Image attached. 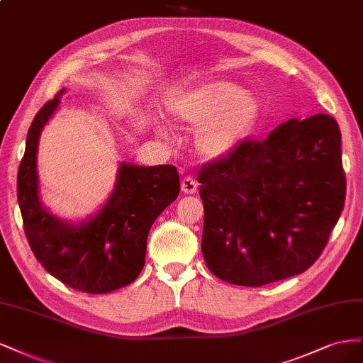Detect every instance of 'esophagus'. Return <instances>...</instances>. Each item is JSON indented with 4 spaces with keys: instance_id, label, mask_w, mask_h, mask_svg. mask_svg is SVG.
Here are the masks:
<instances>
[{
    "instance_id": "34e87169",
    "label": "esophagus",
    "mask_w": 363,
    "mask_h": 363,
    "mask_svg": "<svg viewBox=\"0 0 363 363\" xmlns=\"http://www.w3.org/2000/svg\"><path fill=\"white\" fill-rule=\"evenodd\" d=\"M181 190L185 193V194H193L196 193L197 190V182L194 181L193 177H185L181 182Z\"/></svg>"
}]
</instances>
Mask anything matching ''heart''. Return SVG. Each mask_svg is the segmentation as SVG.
I'll return each instance as SVG.
<instances>
[{"label":"heart","mask_w":363,"mask_h":363,"mask_svg":"<svg viewBox=\"0 0 363 363\" xmlns=\"http://www.w3.org/2000/svg\"><path fill=\"white\" fill-rule=\"evenodd\" d=\"M170 111L177 121L199 126L197 146L206 157H221L249 133L259 104L232 81L211 79L178 95Z\"/></svg>","instance_id":"obj_1"}]
</instances>
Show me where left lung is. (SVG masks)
Wrapping results in <instances>:
<instances>
[{"mask_svg": "<svg viewBox=\"0 0 363 363\" xmlns=\"http://www.w3.org/2000/svg\"><path fill=\"white\" fill-rule=\"evenodd\" d=\"M197 182L209 272L241 286L300 274L320 258L342 213L341 131L329 114L291 119L208 162Z\"/></svg>", "mask_w": 363, "mask_h": 363, "instance_id": "8db88e82", "label": "left lung"}]
</instances>
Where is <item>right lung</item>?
Listing matches in <instances>:
<instances>
[{"mask_svg":"<svg viewBox=\"0 0 363 363\" xmlns=\"http://www.w3.org/2000/svg\"><path fill=\"white\" fill-rule=\"evenodd\" d=\"M63 91L33 119L18 170V202L26 237L45 270L77 291L105 294L130 285L142 273L149 229L178 197L179 174L170 164L123 162L116 189L98 216L77 226L51 216L39 201L36 154L40 133Z\"/></svg>","mask_w":363,"mask_h":363,"instance_id":"add662e5","label":"right lung"}]
</instances>
